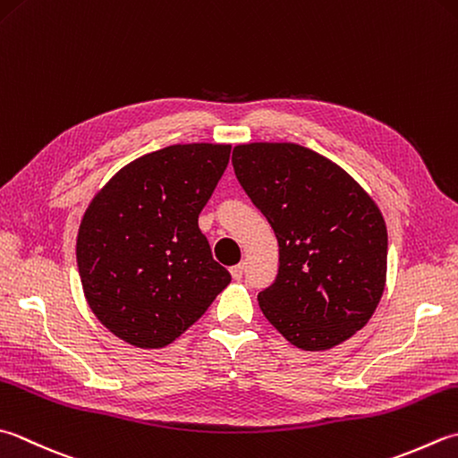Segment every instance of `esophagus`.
<instances>
[{
    "label": "esophagus",
    "mask_w": 458,
    "mask_h": 458,
    "mask_svg": "<svg viewBox=\"0 0 458 458\" xmlns=\"http://www.w3.org/2000/svg\"><path fill=\"white\" fill-rule=\"evenodd\" d=\"M230 274L234 280H242V276H244V264H236L230 267Z\"/></svg>",
    "instance_id": "esophagus-1"
}]
</instances>
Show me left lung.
Instances as JSON below:
<instances>
[{
	"label": "left lung",
	"instance_id": "left-lung-1",
	"mask_svg": "<svg viewBox=\"0 0 458 458\" xmlns=\"http://www.w3.org/2000/svg\"><path fill=\"white\" fill-rule=\"evenodd\" d=\"M238 182L274 228L280 266L258 293L266 319L306 352L360 331L385 290L387 226L342 166L293 142H250L232 152Z\"/></svg>",
	"mask_w": 458,
	"mask_h": 458
}]
</instances>
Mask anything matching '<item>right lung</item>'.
<instances>
[{"instance_id":"right-lung-1","label":"right lung","mask_w":458,"mask_h":458,"mask_svg":"<svg viewBox=\"0 0 458 458\" xmlns=\"http://www.w3.org/2000/svg\"><path fill=\"white\" fill-rule=\"evenodd\" d=\"M230 145H173L121 168L89 204L77 266L89 308L116 337L157 349L230 284L199 228Z\"/></svg>"}]
</instances>
